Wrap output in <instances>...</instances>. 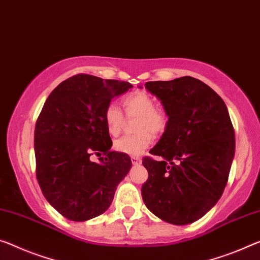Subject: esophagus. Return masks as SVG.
<instances>
[{"label":"esophagus","instance_id":"1","mask_svg":"<svg viewBox=\"0 0 260 260\" xmlns=\"http://www.w3.org/2000/svg\"><path fill=\"white\" fill-rule=\"evenodd\" d=\"M131 161H133V165H139L142 162V159L138 157H131Z\"/></svg>","mask_w":260,"mask_h":260}]
</instances>
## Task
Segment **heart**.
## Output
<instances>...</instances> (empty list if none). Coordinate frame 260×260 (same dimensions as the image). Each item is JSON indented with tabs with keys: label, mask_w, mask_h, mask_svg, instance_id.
<instances>
[{
	"label": "heart",
	"mask_w": 260,
	"mask_h": 260,
	"mask_svg": "<svg viewBox=\"0 0 260 260\" xmlns=\"http://www.w3.org/2000/svg\"><path fill=\"white\" fill-rule=\"evenodd\" d=\"M122 106L127 117H138L135 127L137 134L115 141L114 149L117 152L137 157L151 145L153 135L159 136L165 133L169 125V117L165 111L155 108L154 99L144 90L127 94L122 99ZM103 117L108 134L113 137L121 134L124 115L115 103L107 106Z\"/></svg>",
	"instance_id": "obj_1"
}]
</instances>
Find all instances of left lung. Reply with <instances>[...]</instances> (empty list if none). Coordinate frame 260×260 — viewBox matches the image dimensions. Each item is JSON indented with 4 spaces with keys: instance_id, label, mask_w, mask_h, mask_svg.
Instances as JSON below:
<instances>
[{
    "instance_id": "left-lung-1",
    "label": "left lung",
    "mask_w": 260,
    "mask_h": 260,
    "mask_svg": "<svg viewBox=\"0 0 260 260\" xmlns=\"http://www.w3.org/2000/svg\"><path fill=\"white\" fill-rule=\"evenodd\" d=\"M145 88L160 100L169 125L143 159L149 178L142 197L162 221L185 225L216 205L235 155V131L221 96L200 80L182 77L150 81Z\"/></svg>"
}]
</instances>
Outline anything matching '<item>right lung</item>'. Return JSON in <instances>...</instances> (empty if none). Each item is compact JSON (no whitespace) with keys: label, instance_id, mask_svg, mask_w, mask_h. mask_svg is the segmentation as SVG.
<instances>
[{"label":"right lung","instance_id":"1","mask_svg":"<svg viewBox=\"0 0 260 260\" xmlns=\"http://www.w3.org/2000/svg\"><path fill=\"white\" fill-rule=\"evenodd\" d=\"M133 85L78 74L44 103L35 127L36 175L44 197L63 217L88 221L105 213L131 169L127 154L110 151L105 109ZM100 156L95 163L91 157Z\"/></svg>","mask_w":260,"mask_h":260}]
</instances>
